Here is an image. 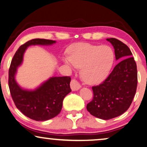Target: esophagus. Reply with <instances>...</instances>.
<instances>
[{"label":"esophagus","instance_id":"obj_1","mask_svg":"<svg viewBox=\"0 0 147 147\" xmlns=\"http://www.w3.org/2000/svg\"><path fill=\"white\" fill-rule=\"evenodd\" d=\"M70 87L72 91H77L81 88L80 84L76 80H72L70 83Z\"/></svg>","mask_w":147,"mask_h":147}]
</instances>
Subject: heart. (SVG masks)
<instances>
[{
    "label": "heart",
    "mask_w": 147,
    "mask_h": 147,
    "mask_svg": "<svg viewBox=\"0 0 147 147\" xmlns=\"http://www.w3.org/2000/svg\"><path fill=\"white\" fill-rule=\"evenodd\" d=\"M114 59L113 50L109 46L78 43L69 48V56H63L62 61L69 69L81 67L82 80L87 84H97L107 78Z\"/></svg>",
    "instance_id": "obj_1"
}]
</instances>
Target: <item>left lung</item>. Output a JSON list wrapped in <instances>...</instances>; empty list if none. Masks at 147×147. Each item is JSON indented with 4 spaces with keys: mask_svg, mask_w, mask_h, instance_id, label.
<instances>
[{
    "mask_svg": "<svg viewBox=\"0 0 147 147\" xmlns=\"http://www.w3.org/2000/svg\"><path fill=\"white\" fill-rule=\"evenodd\" d=\"M107 40L113 46L115 58L120 62L105 81L92 87L93 98L87 105L91 115L104 120L124 113L130 107L137 87V64L130 49L116 38Z\"/></svg>",
    "mask_w": 147,
    "mask_h": 147,
    "instance_id": "obj_1",
    "label": "left lung"
}]
</instances>
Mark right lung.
I'll list each match as a JSON object with an SVG mask.
<instances>
[{
	"label": "right lung",
	"instance_id": "right-lung-1",
	"mask_svg": "<svg viewBox=\"0 0 147 147\" xmlns=\"http://www.w3.org/2000/svg\"><path fill=\"white\" fill-rule=\"evenodd\" d=\"M56 42L54 40L40 38L28 41L16 52L8 71V86L17 109L25 116L37 121L50 119L60 113L63 99L71 91L69 86L71 78H50L34 90H27L18 86L15 75L17 68L22 64L23 56L28 46H48Z\"/></svg>",
	"mask_w": 147,
	"mask_h": 147
}]
</instances>
